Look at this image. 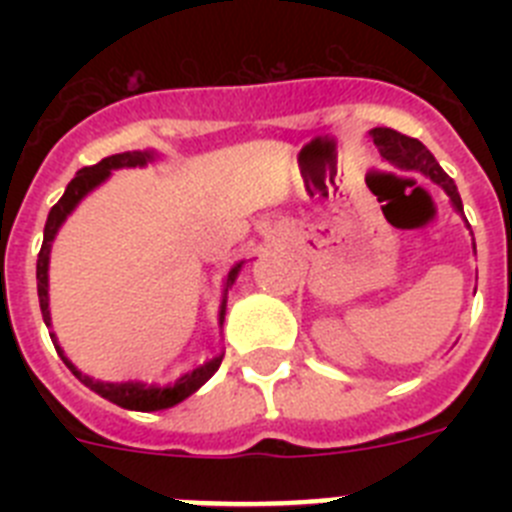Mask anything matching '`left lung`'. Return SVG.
Listing matches in <instances>:
<instances>
[{"mask_svg": "<svg viewBox=\"0 0 512 512\" xmlns=\"http://www.w3.org/2000/svg\"><path fill=\"white\" fill-rule=\"evenodd\" d=\"M372 138H374V146L379 148V153H382L387 161H392V164L400 166V169L423 171L425 176H431L433 182L441 184V187L446 189V194L451 197V202H454L456 210L461 212V197L454 179H451V176L438 166L433 153L428 151L418 138H410V135L397 133V130L392 128H374Z\"/></svg>", "mask_w": 512, "mask_h": 512, "instance_id": "obj_1", "label": "left lung"}]
</instances>
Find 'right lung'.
<instances>
[{
  "label": "right lung",
  "mask_w": 512,
  "mask_h": 512,
  "mask_svg": "<svg viewBox=\"0 0 512 512\" xmlns=\"http://www.w3.org/2000/svg\"><path fill=\"white\" fill-rule=\"evenodd\" d=\"M151 158L153 156L148 151H128V153H115V156L102 158V161L94 166H84V169H79V174L71 179V184L66 187L61 200L51 207L48 220H45L43 246H40V253H38V297H40V312H43L45 325H51V312H48V253H51V241L56 238V230L61 228L66 215L79 205L81 197H84L87 192H92L97 184H102L104 179L110 176L112 169H122V166H143L148 164ZM238 269H241V264L235 266V269H230L228 282H225V292H228V287L235 282V277H238ZM223 318H225V302L223 307H220V325H223ZM53 346H56L63 364L69 366L71 372H74V377L79 379L81 384H87L89 390L97 392V395L104 397V400L115 402V405H120V408L140 410V413H148V410H164V408H171V405H176V402L187 400L192 392L200 390L202 384H205L217 369H220V361H223V356H215L212 361L202 364L200 369H194L192 374H184V377L179 379V382L171 384V387H153V384H140V382L110 384V382H94L92 377L81 374L79 369H76L66 356H63L61 346H58L56 341H53Z\"/></svg>",
  "instance_id": "add662e5"
}]
</instances>
